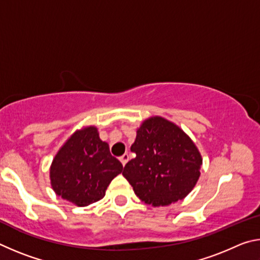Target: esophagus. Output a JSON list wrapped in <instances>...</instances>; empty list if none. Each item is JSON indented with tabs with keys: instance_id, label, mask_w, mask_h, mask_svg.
Returning <instances> with one entry per match:
<instances>
[{
	"instance_id": "1",
	"label": "esophagus",
	"mask_w": 260,
	"mask_h": 260,
	"mask_svg": "<svg viewBox=\"0 0 260 260\" xmlns=\"http://www.w3.org/2000/svg\"><path fill=\"white\" fill-rule=\"evenodd\" d=\"M119 159H120V161H121V164L125 166V165H126V162L128 161V159H129L128 153H124V155H122V156L119 158Z\"/></svg>"
}]
</instances>
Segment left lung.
Masks as SVG:
<instances>
[{
	"label": "left lung",
	"mask_w": 260,
	"mask_h": 260,
	"mask_svg": "<svg viewBox=\"0 0 260 260\" xmlns=\"http://www.w3.org/2000/svg\"><path fill=\"white\" fill-rule=\"evenodd\" d=\"M122 175L147 204L165 206L186 197L201 175L202 156L191 139L161 117L144 120Z\"/></svg>",
	"instance_id": "1"
}]
</instances>
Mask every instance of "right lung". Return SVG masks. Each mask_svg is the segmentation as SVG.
I'll return each instance as SVG.
<instances>
[{
  "label": "right lung",
  "instance_id": "1",
  "mask_svg": "<svg viewBox=\"0 0 260 260\" xmlns=\"http://www.w3.org/2000/svg\"><path fill=\"white\" fill-rule=\"evenodd\" d=\"M122 164L100 139L98 128L86 127L71 135L50 166L51 187L57 195L78 206L102 200Z\"/></svg>",
  "mask_w": 260,
  "mask_h": 260
}]
</instances>
